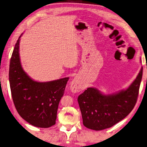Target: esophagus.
<instances>
[{
  "instance_id": "obj_1",
  "label": "esophagus",
  "mask_w": 147,
  "mask_h": 147,
  "mask_svg": "<svg viewBox=\"0 0 147 147\" xmlns=\"http://www.w3.org/2000/svg\"><path fill=\"white\" fill-rule=\"evenodd\" d=\"M84 89L83 82L79 78L76 77L70 83V89L71 92H78L82 91Z\"/></svg>"
}]
</instances>
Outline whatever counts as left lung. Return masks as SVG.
Instances as JSON below:
<instances>
[{
    "label": "left lung",
    "mask_w": 147,
    "mask_h": 147,
    "mask_svg": "<svg viewBox=\"0 0 147 147\" xmlns=\"http://www.w3.org/2000/svg\"><path fill=\"white\" fill-rule=\"evenodd\" d=\"M143 68L136 79L125 90L103 94L94 88H88L78 97L83 124L95 131L109 128L122 121L135 106L139 94Z\"/></svg>",
    "instance_id": "obj_1"
}]
</instances>
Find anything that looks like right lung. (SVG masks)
Wrapping results in <instances>:
<instances>
[{
	"label": "right lung",
	"mask_w": 147,
	"mask_h": 147,
	"mask_svg": "<svg viewBox=\"0 0 147 147\" xmlns=\"http://www.w3.org/2000/svg\"><path fill=\"white\" fill-rule=\"evenodd\" d=\"M21 36L15 44L9 71L14 106L20 115L29 124L38 127H49L56 123L58 105L69 77L45 82L32 79L21 65Z\"/></svg>",
	"instance_id": "right-lung-1"
}]
</instances>
